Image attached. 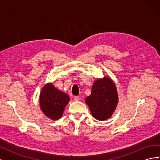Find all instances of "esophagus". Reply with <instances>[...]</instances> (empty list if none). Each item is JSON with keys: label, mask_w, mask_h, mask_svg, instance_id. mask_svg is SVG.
<instances>
[{"label": "esophagus", "mask_w": 160, "mask_h": 160, "mask_svg": "<svg viewBox=\"0 0 160 160\" xmlns=\"http://www.w3.org/2000/svg\"><path fill=\"white\" fill-rule=\"evenodd\" d=\"M74 101H79L80 100V98L79 96H75L73 98Z\"/></svg>", "instance_id": "1"}]
</instances>
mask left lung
<instances>
[{
	"mask_svg": "<svg viewBox=\"0 0 160 160\" xmlns=\"http://www.w3.org/2000/svg\"><path fill=\"white\" fill-rule=\"evenodd\" d=\"M118 101L116 86L113 81L107 76L94 82L91 95L85 98L92 116L99 121L109 119L117 108Z\"/></svg>",
	"mask_w": 160,
	"mask_h": 160,
	"instance_id": "8db88e82",
	"label": "left lung"
}]
</instances>
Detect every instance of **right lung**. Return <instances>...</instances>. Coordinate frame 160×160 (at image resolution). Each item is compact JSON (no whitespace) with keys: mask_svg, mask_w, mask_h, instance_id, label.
Listing matches in <instances>:
<instances>
[{"mask_svg":"<svg viewBox=\"0 0 160 160\" xmlns=\"http://www.w3.org/2000/svg\"><path fill=\"white\" fill-rule=\"evenodd\" d=\"M69 101L68 95L57 89L52 83L45 84L39 95L41 109L45 116L52 120H57L62 117Z\"/></svg>","mask_w":160,"mask_h":160,"instance_id":"1","label":"right lung"}]
</instances>
